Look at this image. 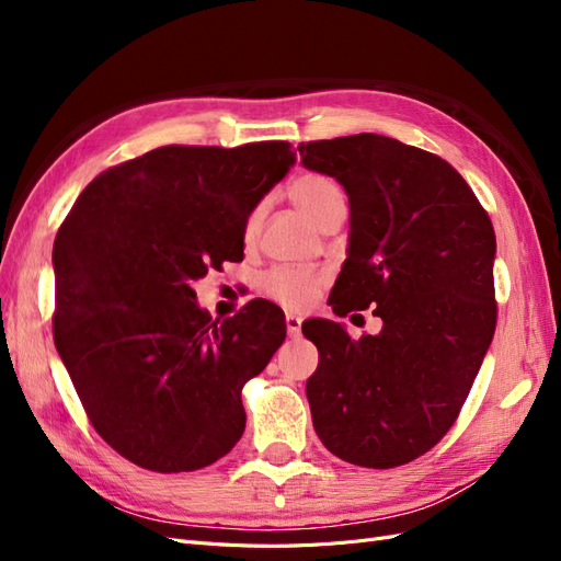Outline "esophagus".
Instances as JSON below:
<instances>
[{
	"mask_svg": "<svg viewBox=\"0 0 561 561\" xmlns=\"http://www.w3.org/2000/svg\"><path fill=\"white\" fill-rule=\"evenodd\" d=\"M285 328H287V334L297 339L301 334V318L295 316V313H287L285 316Z\"/></svg>",
	"mask_w": 561,
	"mask_h": 561,
	"instance_id": "1",
	"label": "esophagus"
}]
</instances>
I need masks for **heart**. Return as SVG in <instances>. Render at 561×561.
Instances as JSON below:
<instances>
[{
  "mask_svg": "<svg viewBox=\"0 0 561 561\" xmlns=\"http://www.w3.org/2000/svg\"><path fill=\"white\" fill-rule=\"evenodd\" d=\"M290 198L316 227H320L332 215L346 213V192L342 190V184L325 175L307 173L297 178L290 184ZM257 222H260V208L254 210L248 219V233L257 229ZM260 287L268 299L278 301L280 307L301 311L311 307L316 297L320 295L322 278L297 268H271L268 274L262 276Z\"/></svg>",
  "mask_w": 561,
  "mask_h": 561,
  "instance_id": "1",
  "label": "heart"
}]
</instances>
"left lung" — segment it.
Here are the masks:
<instances>
[{
	"instance_id": "8db88e82",
	"label": "left lung",
	"mask_w": 561,
	"mask_h": 561,
	"mask_svg": "<svg viewBox=\"0 0 561 561\" xmlns=\"http://www.w3.org/2000/svg\"><path fill=\"white\" fill-rule=\"evenodd\" d=\"M299 154L348 196L332 311L371 307L383 322L358 342L342 322L301 325L318 348L307 381L313 428L353 466L410 463L454 426L494 339V227L468 182L431 151L360 133L299 145Z\"/></svg>"
}]
</instances>
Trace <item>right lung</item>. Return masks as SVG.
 I'll return each mask as SVG.
<instances>
[{
	"mask_svg": "<svg viewBox=\"0 0 561 561\" xmlns=\"http://www.w3.org/2000/svg\"><path fill=\"white\" fill-rule=\"evenodd\" d=\"M295 161L280 140L159 147L100 173L60 225L54 342L93 428L135 466L192 472L241 439V390L285 316L254 299L213 320L192 285L243 260L250 213Z\"/></svg>",
	"mask_w": 561,
	"mask_h": 561,
	"instance_id": "right-lung-1",
	"label": "right lung"
}]
</instances>
